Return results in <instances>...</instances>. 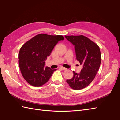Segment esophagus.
I'll use <instances>...</instances> for the list:
<instances>
[{
  "label": "esophagus",
  "instance_id": "1",
  "mask_svg": "<svg viewBox=\"0 0 120 120\" xmlns=\"http://www.w3.org/2000/svg\"><path fill=\"white\" fill-rule=\"evenodd\" d=\"M60 69H61V70H67L66 68H64V67H62V66L60 67Z\"/></svg>",
  "mask_w": 120,
  "mask_h": 120
}]
</instances>
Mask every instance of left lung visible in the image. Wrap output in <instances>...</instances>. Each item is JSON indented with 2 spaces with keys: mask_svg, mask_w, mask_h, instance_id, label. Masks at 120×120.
<instances>
[{
  "mask_svg": "<svg viewBox=\"0 0 120 120\" xmlns=\"http://www.w3.org/2000/svg\"><path fill=\"white\" fill-rule=\"evenodd\" d=\"M75 46L77 60L83 67L79 74L73 71L74 76L67 82L74 90L86 88L91 82L99 70L101 63L99 46L83 35H65Z\"/></svg>",
  "mask_w": 120,
  "mask_h": 120,
  "instance_id": "obj_1",
  "label": "left lung"
}]
</instances>
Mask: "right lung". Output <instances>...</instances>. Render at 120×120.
<instances>
[{
	"label": "right lung",
	"instance_id": "obj_1",
	"mask_svg": "<svg viewBox=\"0 0 120 120\" xmlns=\"http://www.w3.org/2000/svg\"><path fill=\"white\" fill-rule=\"evenodd\" d=\"M62 35L39 34L22 46L19 54V64L23 77L30 85L41 86L48 82L56 69L45 66L49 56Z\"/></svg>",
	"mask_w": 120,
	"mask_h": 120
}]
</instances>
